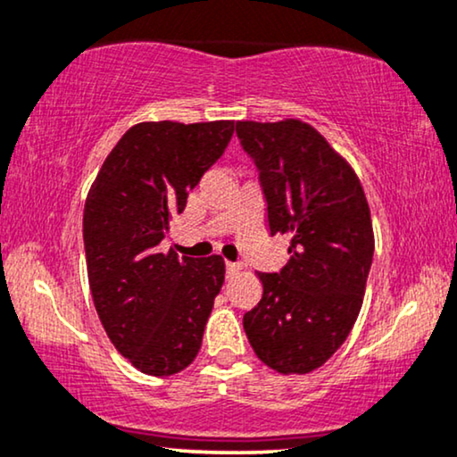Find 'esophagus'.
<instances>
[{
  "label": "esophagus",
  "mask_w": 457,
  "mask_h": 457,
  "mask_svg": "<svg viewBox=\"0 0 457 457\" xmlns=\"http://www.w3.org/2000/svg\"><path fill=\"white\" fill-rule=\"evenodd\" d=\"M225 270H228V276L238 274V271H240V263H232V262H228V263H225Z\"/></svg>",
  "instance_id": "1"
}]
</instances>
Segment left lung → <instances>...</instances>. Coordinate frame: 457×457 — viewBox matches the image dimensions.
<instances>
[{
    "instance_id": "1",
    "label": "left lung",
    "mask_w": 457,
    "mask_h": 457,
    "mask_svg": "<svg viewBox=\"0 0 457 457\" xmlns=\"http://www.w3.org/2000/svg\"><path fill=\"white\" fill-rule=\"evenodd\" d=\"M259 170L270 234L291 238L288 263L259 271L263 297L242 325L259 361L310 373L345 342L373 262L371 212L352 166L302 120L236 122Z\"/></svg>"
}]
</instances>
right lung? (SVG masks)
I'll list each match as a JSON object with an SVG mask.
<instances>
[{"label":"right lung","instance_id":"obj_1","mask_svg":"<svg viewBox=\"0 0 457 457\" xmlns=\"http://www.w3.org/2000/svg\"><path fill=\"white\" fill-rule=\"evenodd\" d=\"M234 122H141L103 162L84 206L92 302L105 331L141 373L164 378L198 354L225 263L160 253L175 212L221 158Z\"/></svg>","mask_w":457,"mask_h":457}]
</instances>
